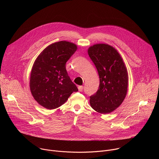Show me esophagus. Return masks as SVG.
<instances>
[{
  "instance_id": "34e87169",
  "label": "esophagus",
  "mask_w": 159,
  "mask_h": 159,
  "mask_svg": "<svg viewBox=\"0 0 159 159\" xmlns=\"http://www.w3.org/2000/svg\"><path fill=\"white\" fill-rule=\"evenodd\" d=\"M83 89H84V87H83L82 85H80V86H79V87H78V89H79V91H80V92L82 91V90H83Z\"/></svg>"
}]
</instances>
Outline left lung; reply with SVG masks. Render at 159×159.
<instances>
[{"label":"left lung","instance_id":"obj_1","mask_svg":"<svg viewBox=\"0 0 159 159\" xmlns=\"http://www.w3.org/2000/svg\"><path fill=\"white\" fill-rule=\"evenodd\" d=\"M99 77L97 92L90 96V104L101 114L118 107L125 99L128 87V73L118 52L106 44H97L88 50Z\"/></svg>","mask_w":159,"mask_h":159}]
</instances>
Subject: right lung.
Masks as SVG:
<instances>
[{
	"label": "right lung",
	"instance_id": "obj_1",
	"mask_svg": "<svg viewBox=\"0 0 159 159\" xmlns=\"http://www.w3.org/2000/svg\"><path fill=\"white\" fill-rule=\"evenodd\" d=\"M74 43L61 41L50 44L38 57L33 66L30 89L34 99L48 109L64 104L78 89L66 70V63L76 52Z\"/></svg>",
	"mask_w": 159,
	"mask_h": 159
}]
</instances>
